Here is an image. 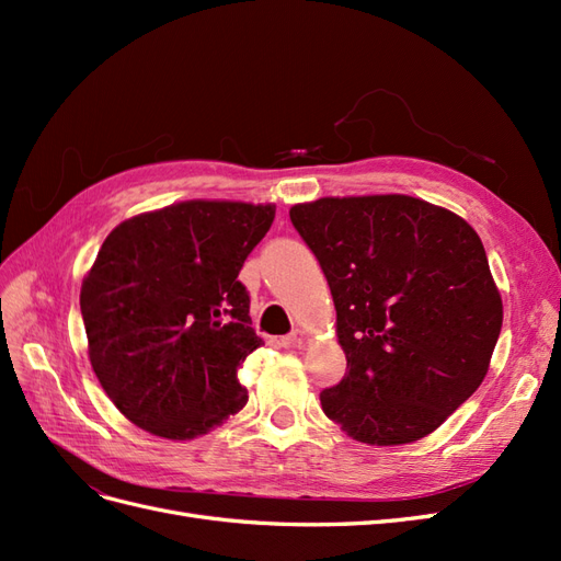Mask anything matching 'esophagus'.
I'll return each instance as SVG.
<instances>
[{"label": "esophagus", "instance_id": "1", "mask_svg": "<svg viewBox=\"0 0 561 561\" xmlns=\"http://www.w3.org/2000/svg\"><path fill=\"white\" fill-rule=\"evenodd\" d=\"M280 344H283L285 348H301V344H304V332H301V330H295V332H290V334H285V336L280 339Z\"/></svg>", "mask_w": 561, "mask_h": 561}]
</instances>
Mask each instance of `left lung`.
I'll return each instance as SVG.
<instances>
[{
	"label": "left lung",
	"mask_w": 561,
	"mask_h": 561,
	"mask_svg": "<svg viewBox=\"0 0 561 561\" xmlns=\"http://www.w3.org/2000/svg\"><path fill=\"white\" fill-rule=\"evenodd\" d=\"M290 219L328 278L346 353L322 412L367 445L443 426L482 383L503 325L480 236L402 194L320 198Z\"/></svg>",
	"instance_id": "left-lung-1"
}]
</instances>
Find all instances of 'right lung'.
Listing matches in <instances>:
<instances>
[{"label": "right lung", "instance_id": "obj_1", "mask_svg": "<svg viewBox=\"0 0 561 561\" xmlns=\"http://www.w3.org/2000/svg\"><path fill=\"white\" fill-rule=\"evenodd\" d=\"M276 206L186 201L118 225L81 285L91 365L116 410L192 439L243 410L236 369L262 346L243 262Z\"/></svg>", "mask_w": 561, "mask_h": 561}]
</instances>
